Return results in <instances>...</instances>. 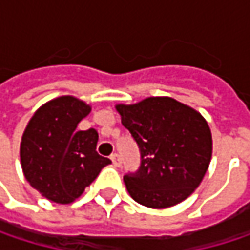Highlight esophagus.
<instances>
[{
    "mask_svg": "<svg viewBox=\"0 0 250 250\" xmlns=\"http://www.w3.org/2000/svg\"><path fill=\"white\" fill-rule=\"evenodd\" d=\"M111 162H113V165L114 167H122V158H120V155L119 153H113L111 155Z\"/></svg>",
    "mask_w": 250,
    "mask_h": 250,
    "instance_id": "esophagus-1",
    "label": "esophagus"
}]
</instances>
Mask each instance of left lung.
I'll return each mask as SVG.
<instances>
[{"mask_svg": "<svg viewBox=\"0 0 250 250\" xmlns=\"http://www.w3.org/2000/svg\"><path fill=\"white\" fill-rule=\"evenodd\" d=\"M116 108L140 150L139 169L125 175L131 198L150 208H167L189 197L207 172L213 150L203 116L169 97Z\"/></svg>", "mask_w": 250, "mask_h": 250, "instance_id": "obj_1", "label": "left lung"}]
</instances>
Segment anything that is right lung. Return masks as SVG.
<instances>
[{"instance_id":"add662e5","label":"right lung","mask_w":250,"mask_h":250,"mask_svg":"<svg viewBox=\"0 0 250 250\" xmlns=\"http://www.w3.org/2000/svg\"><path fill=\"white\" fill-rule=\"evenodd\" d=\"M91 107L65 95L42 105L25 127L20 158L25 179L43 197L68 204L111 164L98 155L95 128L78 130Z\"/></svg>"}]
</instances>
